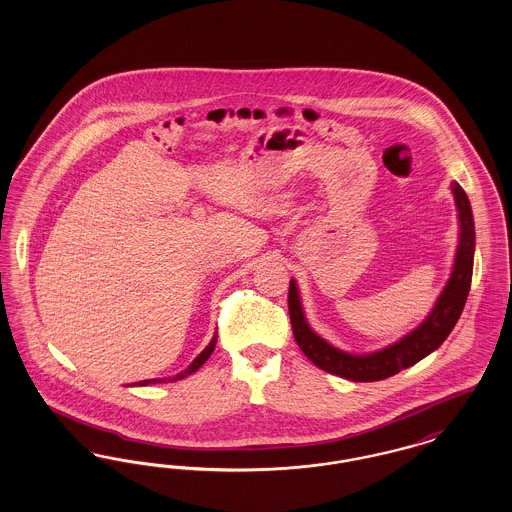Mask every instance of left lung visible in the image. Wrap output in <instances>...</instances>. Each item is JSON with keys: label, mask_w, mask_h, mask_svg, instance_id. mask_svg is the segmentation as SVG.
Segmentation results:
<instances>
[{"label": "left lung", "mask_w": 512, "mask_h": 512, "mask_svg": "<svg viewBox=\"0 0 512 512\" xmlns=\"http://www.w3.org/2000/svg\"><path fill=\"white\" fill-rule=\"evenodd\" d=\"M451 192L455 197L457 219H459V244L453 261V270L445 288L439 293L432 311L416 328L403 338L393 341L390 345L372 351V353H349L334 347L330 341L318 336L311 328L305 317L303 303L297 282L290 280L288 307L292 320L293 336L299 349L307 355L311 363L318 368L336 374L351 382H378L390 378L393 374L416 365L430 353H434L463 313L466 297L470 292L472 282V267H474V247H476V232L474 219L468 195L464 194L459 182H451Z\"/></svg>", "instance_id": "8db88e82"}]
</instances>
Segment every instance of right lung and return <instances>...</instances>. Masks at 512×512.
<instances>
[{"mask_svg": "<svg viewBox=\"0 0 512 512\" xmlns=\"http://www.w3.org/2000/svg\"><path fill=\"white\" fill-rule=\"evenodd\" d=\"M215 345H217V332H215V336H213V340L209 341V345L195 357L194 361H192V365L188 366L186 370H182L180 374H176V376H172V378H153V380H142V382H138V384H134V386H149V384H163V382H176V380H182V378H186V376H190V374H194L195 370H199L201 365L211 357V353L215 351Z\"/></svg>", "mask_w": 512, "mask_h": 512, "instance_id": "add662e5", "label": "right lung"}]
</instances>
